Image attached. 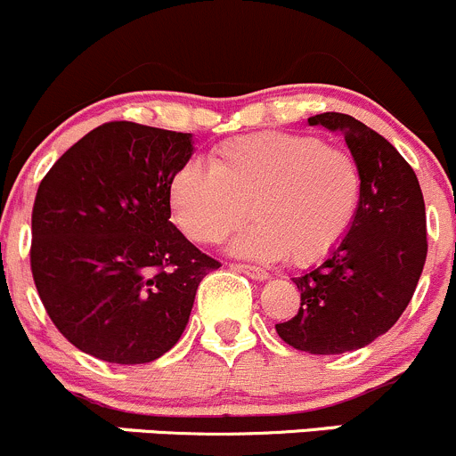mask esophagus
<instances>
[{"instance_id": "esophagus-1", "label": "esophagus", "mask_w": 456, "mask_h": 456, "mask_svg": "<svg viewBox=\"0 0 456 456\" xmlns=\"http://www.w3.org/2000/svg\"><path fill=\"white\" fill-rule=\"evenodd\" d=\"M233 269L240 271V273L249 275L251 280H269L271 275L266 273L265 269H260V266H251V265H233Z\"/></svg>"}]
</instances>
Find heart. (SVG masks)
<instances>
[{
    "label": "heart",
    "mask_w": 456,
    "mask_h": 456,
    "mask_svg": "<svg viewBox=\"0 0 456 456\" xmlns=\"http://www.w3.org/2000/svg\"><path fill=\"white\" fill-rule=\"evenodd\" d=\"M362 200L355 159L314 134L257 132L224 141L209 167L187 160L174 172L167 202L176 227L199 245L229 240L233 256L309 266L346 240Z\"/></svg>",
    "instance_id": "b5f03b06"
}]
</instances>
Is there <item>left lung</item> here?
<instances>
[{
	"mask_svg": "<svg viewBox=\"0 0 456 456\" xmlns=\"http://www.w3.org/2000/svg\"><path fill=\"white\" fill-rule=\"evenodd\" d=\"M309 126L344 136L362 174V200L346 240L293 278L300 311L275 330L297 351L339 355L364 348L406 311L428 254L426 205L411 165L375 130L339 112L315 114Z\"/></svg>",
	"mask_w": 456,
	"mask_h": 456,
	"instance_id": "8db88e82",
	"label": "left lung"
}]
</instances>
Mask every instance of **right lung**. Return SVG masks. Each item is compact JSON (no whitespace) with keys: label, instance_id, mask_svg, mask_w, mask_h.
<instances>
[{"label":"right lung","instance_id":"right-lung-1","mask_svg":"<svg viewBox=\"0 0 456 456\" xmlns=\"http://www.w3.org/2000/svg\"><path fill=\"white\" fill-rule=\"evenodd\" d=\"M191 134L112 121L50 167L32 207L35 287L63 338L112 364H147L181 339L218 260L172 224L167 185Z\"/></svg>","mask_w":456,"mask_h":456}]
</instances>
